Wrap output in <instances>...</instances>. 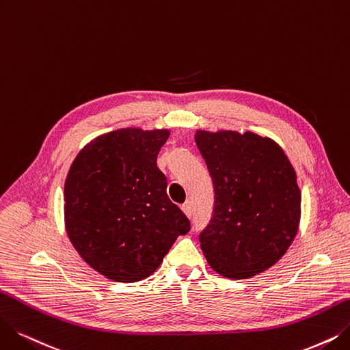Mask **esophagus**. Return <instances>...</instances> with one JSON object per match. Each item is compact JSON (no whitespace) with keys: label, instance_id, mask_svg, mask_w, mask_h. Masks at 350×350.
<instances>
[{"label":"esophagus","instance_id":"34e87169","mask_svg":"<svg viewBox=\"0 0 350 350\" xmlns=\"http://www.w3.org/2000/svg\"><path fill=\"white\" fill-rule=\"evenodd\" d=\"M183 211L185 213L187 217H192L193 208H192V202H191V201H187V202L183 205Z\"/></svg>","mask_w":350,"mask_h":350}]
</instances>
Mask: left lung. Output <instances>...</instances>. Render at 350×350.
Instances as JSON below:
<instances>
[{"label":"left lung","mask_w":350,"mask_h":350,"mask_svg":"<svg viewBox=\"0 0 350 350\" xmlns=\"http://www.w3.org/2000/svg\"><path fill=\"white\" fill-rule=\"evenodd\" d=\"M195 142L215 195L213 218L200 234L208 264L235 280L270 269L299 230L295 167L274 141L253 132L198 131Z\"/></svg>","instance_id":"left-lung-1"}]
</instances>
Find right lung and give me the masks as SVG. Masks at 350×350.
Wrapping results in <instances>:
<instances>
[{"label": "right lung", "mask_w": 350, "mask_h": 350, "mask_svg": "<svg viewBox=\"0 0 350 350\" xmlns=\"http://www.w3.org/2000/svg\"><path fill=\"white\" fill-rule=\"evenodd\" d=\"M170 131L118 129L83 148L64 184L66 231L80 257L113 282L155 271L191 222L157 165Z\"/></svg>", "instance_id": "right-lung-1"}]
</instances>
